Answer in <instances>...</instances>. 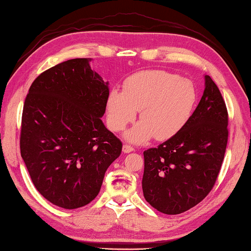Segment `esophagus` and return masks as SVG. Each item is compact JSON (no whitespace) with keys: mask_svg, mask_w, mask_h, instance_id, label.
<instances>
[{"mask_svg":"<svg viewBox=\"0 0 251 251\" xmlns=\"http://www.w3.org/2000/svg\"><path fill=\"white\" fill-rule=\"evenodd\" d=\"M135 151V148L133 147V146H130V145H128V144H125L124 146H123V151L124 152H131V151Z\"/></svg>","mask_w":251,"mask_h":251,"instance_id":"obj_1","label":"esophagus"}]
</instances>
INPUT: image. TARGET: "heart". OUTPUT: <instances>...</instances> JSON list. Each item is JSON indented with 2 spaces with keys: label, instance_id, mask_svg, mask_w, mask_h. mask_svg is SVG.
Wrapping results in <instances>:
<instances>
[{
  "label": "heart",
  "instance_id": "1",
  "mask_svg": "<svg viewBox=\"0 0 251 251\" xmlns=\"http://www.w3.org/2000/svg\"><path fill=\"white\" fill-rule=\"evenodd\" d=\"M196 103L193 83L165 71H142L125 80L124 92H110L107 101L109 127L121 131L134 121L139 122L126 133V139L141 144L154 136L163 141L175 135L192 115Z\"/></svg>",
  "mask_w": 251,
  "mask_h": 251
}]
</instances>
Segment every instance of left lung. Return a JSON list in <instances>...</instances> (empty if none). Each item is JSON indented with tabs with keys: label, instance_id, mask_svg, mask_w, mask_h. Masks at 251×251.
I'll return each instance as SVG.
<instances>
[{
	"label": "left lung",
	"instance_id": "1",
	"mask_svg": "<svg viewBox=\"0 0 251 251\" xmlns=\"http://www.w3.org/2000/svg\"><path fill=\"white\" fill-rule=\"evenodd\" d=\"M228 112L217 85L205 91L180 130L144 151V197L163 214L178 215L201 202L214 187L228 142Z\"/></svg>",
	"mask_w": 251,
	"mask_h": 251
}]
</instances>
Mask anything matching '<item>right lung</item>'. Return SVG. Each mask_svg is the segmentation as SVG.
<instances>
[{"label":"right lung","mask_w":251,"mask_h":251,"mask_svg":"<svg viewBox=\"0 0 251 251\" xmlns=\"http://www.w3.org/2000/svg\"><path fill=\"white\" fill-rule=\"evenodd\" d=\"M91 58L59 63L37 76L24 101L20 148L35 188L65 209L90 203L123 144L101 122L108 83Z\"/></svg>","instance_id":"obj_1"}]
</instances>
